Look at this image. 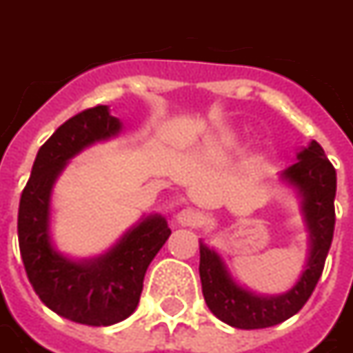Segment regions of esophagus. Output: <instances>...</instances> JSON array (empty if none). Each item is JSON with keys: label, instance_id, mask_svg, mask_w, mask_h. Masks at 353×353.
Returning <instances> with one entry per match:
<instances>
[{"label": "esophagus", "instance_id": "obj_1", "mask_svg": "<svg viewBox=\"0 0 353 353\" xmlns=\"http://www.w3.org/2000/svg\"><path fill=\"white\" fill-rule=\"evenodd\" d=\"M176 221L183 228H196L202 223V216L193 208H183V210L177 212Z\"/></svg>", "mask_w": 353, "mask_h": 353}]
</instances>
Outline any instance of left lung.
I'll list each match as a JSON object with an SVG mask.
<instances>
[{"instance_id":"obj_1","label":"left lung","mask_w":353,"mask_h":353,"mask_svg":"<svg viewBox=\"0 0 353 353\" xmlns=\"http://www.w3.org/2000/svg\"><path fill=\"white\" fill-rule=\"evenodd\" d=\"M279 181L300 202V214L307 233V258L298 281L281 294L254 292L231 275L223 256L201 241L202 294L219 321L235 329H265L287 321L302 310L321 277L334 233L336 172L323 147L310 141L296 152V162L279 174Z\"/></svg>"}]
</instances>
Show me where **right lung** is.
<instances>
[{"label": "right lung", "instance_id": "right-lung-1", "mask_svg": "<svg viewBox=\"0 0 353 353\" xmlns=\"http://www.w3.org/2000/svg\"><path fill=\"white\" fill-rule=\"evenodd\" d=\"M124 124L107 105L66 120L39 147L19 204V246L24 270L39 300L65 319L108 327L134 314L149 263L168 241V221L143 214L107 252L72 258L51 235V196L66 164L83 149L120 135Z\"/></svg>", "mask_w": 353, "mask_h": 353}]
</instances>
